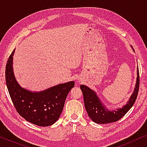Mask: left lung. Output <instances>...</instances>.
I'll return each instance as SVG.
<instances>
[{
	"label": "left lung",
	"instance_id": "left-lung-1",
	"mask_svg": "<svg viewBox=\"0 0 147 147\" xmlns=\"http://www.w3.org/2000/svg\"><path fill=\"white\" fill-rule=\"evenodd\" d=\"M137 80L134 91L129 99V101L122 108L117 110L109 111L106 110L105 106H102L99 98L93 90L84 85L80 86L83 93L84 105L88 116L94 122L98 124H107L116 122L122 118L132 108L137 98L139 90V71L137 68Z\"/></svg>",
	"mask_w": 147,
	"mask_h": 147
}]
</instances>
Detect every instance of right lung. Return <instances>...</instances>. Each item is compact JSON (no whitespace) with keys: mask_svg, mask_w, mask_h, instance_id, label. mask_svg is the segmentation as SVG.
Instances as JSON below:
<instances>
[{"mask_svg":"<svg viewBox=\"0 0 147 147\" xmlns=\"http://www.w3.org/2000/svg\"><path fill=\"white\" fill-rule=\"evenodd\" d=\"M12 52L5 69L6 84L13 105L26 120L40 126L53 124L63 111L67 96L74 87V82L59 84L41 92H31L21 88L16 81L13 70Z\"/></svg>","mask_w":147,"mask_h":147,"instance_id":"obj_1","label":"right lung"}]
</instances>
